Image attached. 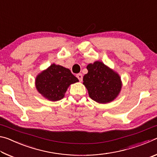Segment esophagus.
<instances>
[{"label": "esophagus", "mask_w": 157, "mask_h": 157, "mask_svg": "<svg viewBox=\"0 0 157 157\" xmlns=\"http://www.w3.org/2000/svg\"><path fill=\"white\" fill-rule=\"evenodd\" d=\"M76 77L78 78V79H79V81H82V78H83V77H82V75L81 73H78V75H76Z\"/></svg>", "instance_id": "1"}]
</instances>
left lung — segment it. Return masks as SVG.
Listing matches in <instances>:
<instances>
[{
	"label": "left lung",
	"mask_w": 157,
	"mask_h": 157,
	"mask_svg": "<svg viewBox=\"0 0 157 157\" xmlns=\"http://www.w3.org/2000/svg\"><path fill=\"white\" fill-rule=\"evenodd\" d=\"M88 73L83 78V84L93 100L101 104L112 102L121 91V78L118 73L96 61L86 66Z\"/></svg>",
	"instance_id": "1"
}]
</instances>
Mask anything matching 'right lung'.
<instances>
[{
  "instance_id": "right-lung-1",
  "label": "right lung",
  "mask_w": 157,
  "mask_h": 157,
  "mask_svg": "<svg viewBox=\"0 0 157 157\" xmlns=\"http://www.w3.org/2000/svg\"><path fill=\"white\" fill-rule=\"evenodd\" d=\"M78 82L68 68L52 63L36 75L35 86L44 98L55 102L63 98L69 86Z\"/></svg>"
}]
</instances>
